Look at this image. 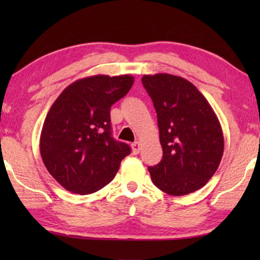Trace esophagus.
Segmentation results:
<instances>
[{
    "mask_svg": "<svg viewBox=\"0 0 260 260\" xmlns=\"http://www.w3.org/2000/svg\"><path fill=\"white\" fill-rule=\"evenodd\" d=\"M131 148H133L134 155H137L138 152H140V150H141V144H140V142H134V143L131 144Z\"/></svg>",
    "mask_w": 260,
    "mask_h": 260,
    "instance_id": "34e87169",
    "label": "esophagus"
}]
</instances>
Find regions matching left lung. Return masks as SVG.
<instances>
[{
    "mask_svg": "<svg viewBox=\"0 0 260 260\" xmlns=\"http://www.w3.org/2000/svg\"><path fill=\"white\" fill-rule=\"evenodd\" d=\"M142 83L157 113L163 157L149 167L152 182L174 197L200 189L218 169L223 135L214 110L184 78L145 74Z\"/></svg>",
    "mask_w": 260,
    "mask_h": 260,
    "instance_id": "8db88e82",
    "label": "left lung"
}]
</instances>
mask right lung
<instances>
[{
  "instance_id": "add662e5",
  "label": "right lung",
  "mask_w": 260,
  "mask_h": 260,
  "mask_svg": "<svg viewBox=\"0 0 260 260\" xmlns=\"http://www.w3.org/2000/svg\"><path fill=\"white\" fill-rule=\"evenodd\" d=\"M134 77L98 74L74 81L46 116L40 154L49 174L72 193H94L110 183L131 152L111 135L110 109L130 91Z\"/></svg>"
}]
</instances>
